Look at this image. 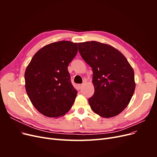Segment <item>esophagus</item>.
Returning a JSON list of instances; mask_svg holds the SVG:
<instances>
[{
    "label": "esophagus",
    "mask_w": 157,
    "mask_h": 157,
    "mask_svg": "<svg viewBox=\"0 0 157 157\" xmlns=\"http://www.w3.org/2000/svg\"><path fill=\"white\" fill-rule=\"evenodd\" d=\"M82 86H83V84H78V88L79 89H80V88H82Z\"/></svg>",
    "instance_id": "1"
}]
</instances>
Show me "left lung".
I'll list each match as a JSON object with an SVG mask.
<instances>
[{
	"label": "left lung",
	"instance_id": "obj_1",
	"mask_svg": "<svg viewBox=\"0 0 157 157\" xmlns=\"http://www.w3.org/2000/svg\"><path fill=\"white\" fill-rule=\"evenodd\" d=\"M78 51L93 71L92 110L101 117L120 114L129 104L136 88L134 69L113 46L97 41L79 42Z\"/></svg>",
	"mask_w": 157,
	"mask_h": 157
}]
</instances>
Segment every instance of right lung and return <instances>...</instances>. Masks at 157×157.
<instances>
[{
    "label": "right lung",
    "instance_id": "right-lung-1",
    "mask_svg": "<svg viewBox=\"0 0 157 157\" xmlns=\"http://www.w3.org/2000/svg\"><path fill=\"white\" fill-rule=\"evenodd\" d=\"M78 43L53 42L33 56L25 72V86L30 101L42 115L64 116L73 105L77 91L71 82L67 67L78 52Z\"/></svg>",
    "mask_w": 157,
    "mask_h": 157
}]
</instances>
